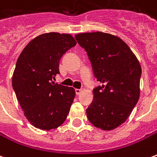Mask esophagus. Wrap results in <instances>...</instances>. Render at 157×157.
I'll return each mask as SVG.
<instances>
[{
	"label": "esophagus",
	"instance_id": "34e87169",
	"mask_svg": "<svg viewBox=\"0 0 157 157\" xmlns=\"http://www.w3.org/2000/svg\"><path fill=\"white\" fill-rule=\"evenodd\" d=\"M75 94H76V95H79V94L82 92V90H81V89H75Z\"/></svg>",
	"mask_w": 157,
	"mask_h": 157
}]
</instances>
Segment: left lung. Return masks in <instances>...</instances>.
I'll use <instances>...</instances> for the list:
<instances>
[{
  "label": "left lung",
  "instance_id": "obj_1",
  "mask_svg": "<svg viewBox=\"0 0 157 157\" xmlns=\"http://www.w3.org/2000/svg\"><path fill=\"white\" fill-rule=\"evenodd\" d=\"M86 52L93 75L102 86L93 89L86 109L88 120L97 128L111 130L126 121L140 97L141 67L121 39L102 32L75 35Z\"/></svg>",
  "mask_w": 157,
  "mask_h": 157
}]
</instances>
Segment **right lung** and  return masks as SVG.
I'll list each match as a JSON object with an SVG mask.
<instances>
[{
  "instance_id": "1",
  "label": "right lung",
  "mask_w": 157,
  "mask_h": 157,
  "mask_svg": "<svg viewBox=\"0 0 157 157\" xmlns=\"http://www.w3.org/2000/svg\"><path fill=\"white\" fill-rule=\"evenodd\" d=\"M76 44L70 34L44 33L26 46L17 59L12 87L24 115L34 127L58 128L70 112L74 88L55 83L60 58Z\"/></svg>"
}]
</instances>
